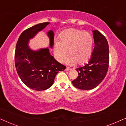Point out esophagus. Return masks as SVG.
<instances>
[{
    "label": "esophagus",
    "mask_w": 126,
    "mask_h": 126,
    "mask_svg": "<svg viewBox=\"0 0 126 126\" xmlns=\"http://www.w3.org/2000/svg\"><path fill=\"white\" fill-rule=\"evenodd\" d=\"M71 70V69L70 68H66V69H65V71H69V70Z\"/></svg>",
    "instance_id": "esophagus-1"
}]
</instances>
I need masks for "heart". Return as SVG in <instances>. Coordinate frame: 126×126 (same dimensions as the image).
Wrapping results in <instances>:
<instances>
[{"label":"heart","mask_w":126,"mask_h":126,"mask_svg":"<svg viewBox=\"0 0 126 126\" xmlns=\"http://www.w3.org/2000/svg\"><path fill=\"white\" fill-rule=\"evenodd\" d=\"M93 38L87 31L69 29L60 35L59 41L54 45V56L58 61L63 63L68 53L70 55L66 63L82 65L90 59L92 53Z\"/></svg>","instance_id":"obj_1"}]
</instances>
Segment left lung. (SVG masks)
<instances>
[{
	"label": "left lung",
	"mask_w": 126,
	"mask_h": 126,
	"mask_svg": "<svg viewBox=\"0 0 126 126\" xmlns=\"http://www.w3.org/2000/svg\"><path fill=\"white\" fill-rule=\"evenodd\" d=\"M94 47L87 64L77 68L78 77L72 81L73 86L82 90L97 87L106 77L109 66V46L106 37L97 30H92Z\"/></svg>",
	"instance_id": "8db88e82"
}]
</instances>
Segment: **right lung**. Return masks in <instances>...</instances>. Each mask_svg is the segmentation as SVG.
I'll use <instances>...</instances> for the list:
<instances>
[{
  "mask_svg": "<svg viewBox=\"0 0 126 126\" xmlns=\"http://www.w3.org/2000/svg\"><path fill=\"white\" fill-rule=\"evenodd\" d=\"M49 23L37 24L26 29L20 34L16 43L15 64L17 73L22 81L33 90L40 91L49 88L53 84L57 74L66 68L51 56L49 47L34 50L29 46L30 39ZM46 34L50 40V47L52 48L54 32L49 30Z\"/></svg>",
  "mask_w": 126,
  "mask_h": 126,
  "instance_id": "obj_1",
  "label": "right lung"
}]
</instances>
